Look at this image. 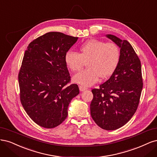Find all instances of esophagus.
Instances as JSON below:
<instances>
[{"label":"esophagus","instance_id":"34e87169","mask_svg":"<svg viewBox=\"0 0 157 157\" xmlns=\"http://www.w3.org/2000/svg\"><path fill=\"white\" fill-rule=\"evenodd\" d=\"M79 89L80 91H84V90H87V88L83 87V86H82V85H79Z\"/></svg>","mask_w":157,"mask_h":157}]
</instances>
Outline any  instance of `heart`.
<instances>
[{"label":"heart","mask_w":157,"mask_h":157,"mask_svg":"<svg viewBox=\"0 0 157 157\" xmlns=\"http://www.w3.org/2000/svg\"><path fill=\"white\" fill-rule=\"evenodd\" d=\"M120 60V50L113 42L105 43L92 39L79 46V54L72 51L66 53L64 60L72 72L81 70L87 63V68L74 77L75 83L83 86H91L97 82L99 77L105 79L112 75Z\"/></svg>","instance_id":"heart-1"}]
</instances>
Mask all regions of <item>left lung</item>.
Returning <instances> with one entry per match:
<instances>
[{"label":"left lung","mask_w":157,"mask_h":157,"mask_svg":"<svg viewBox=\"0 0 157 157\" xmlns=\"http://www.w3.org/2000/svg\"><path fill=\"white\" fill-rule=\"evenodd\" d=\"M106 37L120 48L117 68L99 89L92 90L90 115L100 128L113 130L122 127L135 113L143 88L141 62L131 44L112 34Z\"/></svg>","instance_id":"8db88e82"}]
</instances>
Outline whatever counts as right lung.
Instances as JSON below:
<instances>
[{
    "label": "right lung",
    "instance_id": "obj_1",
    "mask_svg": "<svg viewBox=\"0 0 157 157\" xmlns=\"http://www.w3.org/2000/svg\"><path fill=\"white\" fill-rule=\"evenodd\" d=\"M78 39L50 32L34 40L25 52L18 74L20 100L30 118L44 128L61 124L70 102L79 93L78 85H67L70 76L64 60Z\"/></svg>",
    "mask_w": 157,
    "mask_h": 157
}]
</instances>
